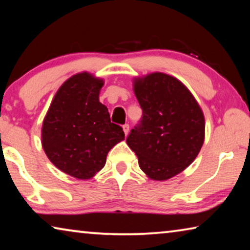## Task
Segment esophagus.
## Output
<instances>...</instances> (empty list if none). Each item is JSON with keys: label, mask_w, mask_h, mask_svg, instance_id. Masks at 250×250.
I'll return each instance as SVG.
<instances>
[{"label": "esophagus", "mask_w": 250, "mask_h": 250, "mask_svg": "<svg viewBox=\"0 0 250 250\" xmlns=\"http://www.w3.org/2000/svg\"><path fill=\"white\" fill-rule=\"evenodd\" d=\"M122 128H124V131H125V135H128V133H129V129H130V126H129V125H125L124 126H122Z\"/></svg>", "instance_id": "34e87169"}]
</instances>
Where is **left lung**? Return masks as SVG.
Listing matches in <instances>:
<instances>
[{"label": "left lung", "instance_id": "1", "mask_svg": "<svg viewBox=\"0 0 250 250\" xmlns=\"http://www.w3.org/2000/svg\"><path fill=\"white\" fill-rule=\"evenodd\" d=\"M133 91L143 113L126 145L147 177L171 179L200 153L205 139L204 113L185 84L170 75L134 78Z\"/></svg>", "mask_w": 250, "mask_h": 250}]
</instances>
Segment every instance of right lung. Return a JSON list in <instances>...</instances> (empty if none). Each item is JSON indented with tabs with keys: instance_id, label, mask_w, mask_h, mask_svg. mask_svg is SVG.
I'll list each match as a JSON object with an SVG mask.
<instances>
[{
	"instance_id": "add662e5",
	"label": "right lung",
	"mask_w": 250,
	"mask_h": 250,
	"mask_svg": "<svg viewBox=\"0 0 250 250\" xmlns=\"http://www.w3.org/2000/svg\"><path fill=\"white\" fill-rule=\"evenodd\" d=\"M104 80L87 71L71 76L59 87L42 126V146L62 172L88 180L104 167L108 152L125 140L99 101Z\"/></svg>"
}]
</instances>
